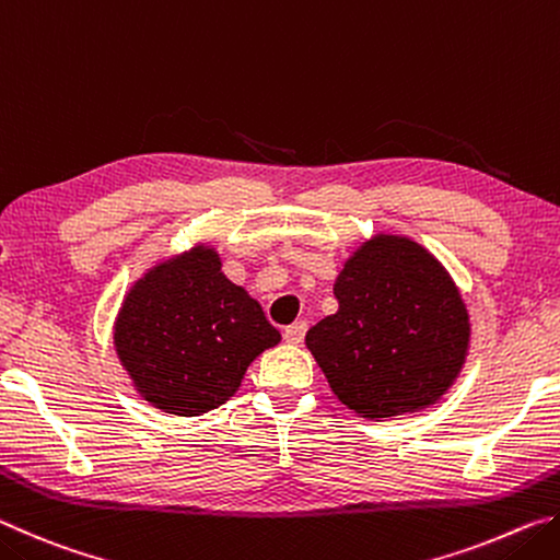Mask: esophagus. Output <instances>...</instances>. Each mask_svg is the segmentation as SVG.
<instances>
[{"mask_svg":"<svg viewBox=\"0 0 560 560\" xmlns=\"http://www.w3.org/2000/svg\"><path fill=\"white\" fill-rule=\"evenodd\" d=\"M306 328L308 326L303 324V320H296V324H291V326H287V330H283V340L291 346H301L303 336H306Z\"/></svg>","mask_w":560,"mask_h":560,"instance_id":"esophagus-1","label":"esophagus"}]
</instances>
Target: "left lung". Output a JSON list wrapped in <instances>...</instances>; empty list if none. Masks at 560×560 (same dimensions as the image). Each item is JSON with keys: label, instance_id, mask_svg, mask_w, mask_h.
I'll return each instance as SVG.
<instances>
[{"label": "left lung", "instance_id": "obj_1", "mask_svg": "<svg viewBox=\"0 0 560 560\" xmlns=\"http://www.w3.org/2000/svg\"><path fill=\"white\" fill-rule=\"evenodd\" d=\"M338 311L306 348L348 410L371 420L442 400L467 363L471 324L457 283L410 236L375 234L334 283Z\"/></svg>", "mask_w": 560, "mask_h": 560}]
</instances>
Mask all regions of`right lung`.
I'll return each mask as SVG.
<instances>
[{
  "mask_svg": "<svg viewBox=\"0 0 560 560\" xmlns=\"http://www.w3.org/2000/svg\"><path fill=\"white\" fill-rule=\"evenodd\" d=\"M279 340L259 301L224 277L210 244L150 267L113 324L116 355L138 395L179 417L224 405L254 358Z\"/></svg>",
  "mask_w": 560,
  "mask_h": 560,
  "instance_id": "right-lung-1",
  "label": "right lung"
}]
</instances>
